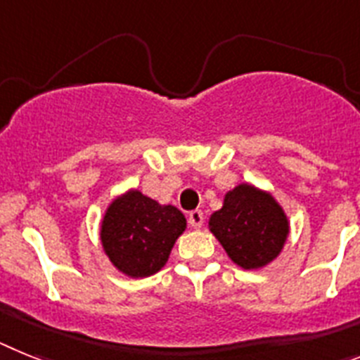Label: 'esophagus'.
<instances>
[{"instance_id": "esophagus-1", "label": "esophagus", "mask_w": 360, "mask_h": 360, "mask_svg": "<svg viewBox=\"0 0 360 360\" xmlns=\"http://www.w3.org/2000/svg\"><path fill=\"white\" fill-rule=\"evenodd\" d=\"M188 223H190V226H193V228H201L202 223H205V215H202V212L201 210L190 212Z\"/></svg>"}]
</instances>
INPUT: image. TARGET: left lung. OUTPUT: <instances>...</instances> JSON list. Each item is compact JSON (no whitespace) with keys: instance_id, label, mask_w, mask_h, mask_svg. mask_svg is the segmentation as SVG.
<instances>
[{"instance_id":"8db88e82","label":"left lung","mask_w":360,"mask_h":360,"mask_svg":"<svg viewBox=\"0 0 360 360\" xmlns=\"http://www.w3.org/2000/svg\"><path fill=\"white\" fill-rule=\"evenodd\" d=\"M210 230L236 264L255 270L279 255L290 226L270 193L239 184L210 217Z\"/></svg>"}]
</instances>
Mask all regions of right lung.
<instances>
[{
    "label": "right lung",
    "instance_id": "add662e5",
    "mask_svg": "<svg viewBox=\"0 0 360 360\" xmlns=\"http://www.w3.org/2000/svg\"><path fill=\"white\" fill-rule=\"evenodd\" d=\"M186 219L176 206H162L137 190L115 199L101 224V240L114 266L130 277H148L168 261Z\"/></svg>",
    "mask_w": 360,
    "mask_h": 360
}]
</instances>
